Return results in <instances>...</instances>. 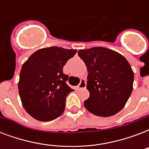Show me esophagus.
I'll return each instance as SVG.
<instances>
[{"mask_svg": "<svg viewBox=\"0 0 149 149\" xmlns=\"http://www.w3.org/2000/svg\"><path fill=\"white\" fill-rule=\"evenodd\" d=\"M86 82L84 79H82L80 80V83L79 84V85L77 86V90H80V89L86 88Z\"/></svg>", "mask_w": 149, "mask_h": 149, "instance_id": "esophagus-1", "label": "esophagus"}]
</instances>
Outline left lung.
<instances>
[{
	"instance_id": "1",
	"label": "left lung",
	"mask_w": 149,
	"mask_h": 149,
	"mask_svg": "<svg viewBox=\"0 0 149 149\" xmlns=\"http://www.w3.org/2000/svg\"><path fill=\"white\" fill-rule=\"evenodd\" d=\"M86 64V88L90 97L84 106L91 113L101 117L114 115L121 110L132 94L134 72L120 54L104 47L78 51Z\"/></svg>"
}]
</instances>
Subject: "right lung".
<instances>
[{
	"label": "right lung",
	"mask_w": 149,
	"mask_h": 149,
	"mask_svg": "<svg viewBox=\"0 0 149 149\" xmlns=\"http://www.w3.org/2000/svg\"><path fill=\"white\" fill-rule=\"evenodd\" d=\"M76 49L52 46L36 51L23 64L18 91L25 111L36 120L49 121L65 110V98L73 91L66 84L63 66Z\"/></svg>",
	"instance_id": "obj_1"
}]
</instances>
